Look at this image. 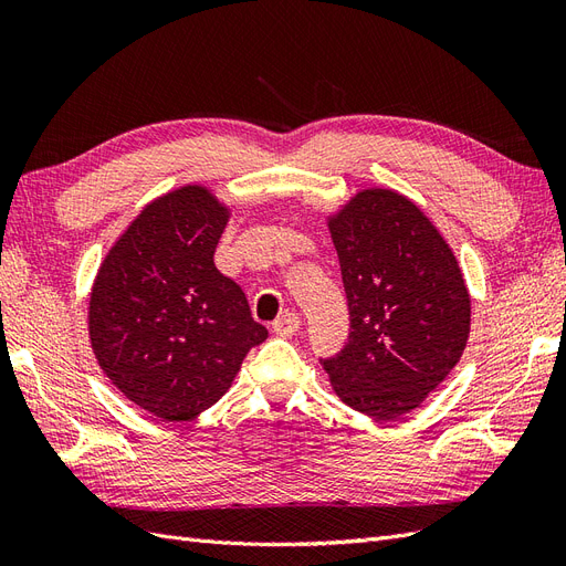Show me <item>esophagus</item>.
I'll list each match as a JSON object with an SVG mask.
<instances>
[{
	"label": "esophagus",
	"instance_id": "34e87169",
	"mask_svg": "<svg viewBox=\"0 0 566 566\" xmlns=\"http://www.w3.org/2000/svg\"><path fill=\"white\" fill-rule=\"evenodd\" d=\"M300 325H302V318L293 312H287V314L279 316L276 323H273V333L281 335V337H290V335H295L300 331Z\"/></svg>",
	"mask_w": 566,
	"mask_h": 566
}]
</instances>
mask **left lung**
<instances>
[{
  "mask_svg": "<svg viewBox=\"0 0 566 566\" xmlns=\"http://www.w3.org/2000/svg\"><path fill=\"white\" fill-rule=\"evenodd\" d=\"M352 333L321 361L337 397L375 420L418 408L470 337V293L453 250L418 205L364 188L328 214Z\"/></svg>",
  "mask_w": 566,
  "mask_h": 566,
  "instance_id": "1",
  "label": "left lung"
}]
</instances>
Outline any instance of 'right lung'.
<instances>
[{"instance_id": "add662e5", "label": "right lung", "mask_w": 566, "mask_h": 566, "mask_svg": "<svg viewBox=\"0 0 566 566\" xmlns=\"http://www.w3.org/2000/svg\"><path fill=\"white\" fill-rule=\"evenodd\" d=\"M231 208L186 184L150 200L101 262L90 342L108 380L146 413L186 422L214 406L269 331L214 266Z\"/></svg>"}]
</instances>
